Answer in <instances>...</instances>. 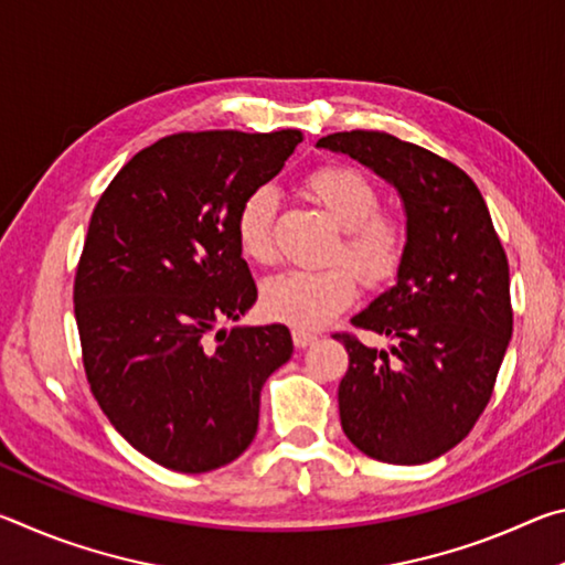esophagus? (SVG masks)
I'll use <instances>...</instances> for the list:
<instances>
[{
	"mask_svg": "<svg viewBox=\"0 0 565 565\" xmlns=\"http://www.w3.org/2000/svg\"><path fill=\"white\" fill-rule=\"evenodd\" d=\"M291 337H294L296 349H306V347H311V343L319 339L317 333H311V331H303V329H294Z\"/></svg>",
	"mask_w": 565,
	"mask_h": 565,
	"instance_id": "34e87169",
	"label": "esophagus"
}]
</instances>
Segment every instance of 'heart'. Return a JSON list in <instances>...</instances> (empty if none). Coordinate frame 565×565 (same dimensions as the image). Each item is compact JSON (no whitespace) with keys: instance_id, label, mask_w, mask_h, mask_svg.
Returning <instances> with one entry per match:
<instances>
[{"instance_id":"1","label":"heart","mask_w":565,"mask_h":565,"mask_svg":"<svg viewBox=\"0 0 565 565\" xmlns=\"http://www.w3.org/2000/svg\"><path fill=\"white\" fill-rule=\"evenodd\" d=\"M306 189L327 209L341 228V242L331 259H343L366 284H384L396 274L404 256V226L379 212V191L356 169L323 167L306 179ZM276 191L259 186L248 194L236 214V238L246 259L269 264L274 259ZM347 266L327 269H289L271 276L262 289L266 317L311 331L321 329L356 301L359 286Z\"/></svg>"}]
</instances>
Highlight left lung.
<instances>
[{"instance_id": "8db88e82", "label": "left lung", "mask_w": 565, "mask_h": 565, "mask_svg": "<svg viewBox=\"0 0 565 565\" xmlns=\"http://www.w3.org/2000/svg\"><path fill=\"white\" fill-rule=\"evenodd\" d=\"M317 147L388 181L406 214L396 284L351 319L394 343L333 337L349 351L341 428L376 461H434L483 414L513 331L509 262L489 206L466 171L391 134L339 131Z\"/></svg>"}]
</instances>
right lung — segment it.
<instances>
[{"instance_id":"add662e5","label":"right lung","mask_w":565,"mask_h":565,"mask_svg":"<svg viewBox=\"0 0 565 565\" xmlns=\"http://www.w3.org/2000/svg\"><path fill=\"white\" fill-rule=\"evenodd\" d=\"M299 141V129L174 134L124 164L92 214L74 281L92 394L139 454L171 471L206 473L242 456L266 379L294 353L281 323H218L256 301L238 206Z\"/></svg>"}]
</instances>
